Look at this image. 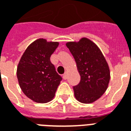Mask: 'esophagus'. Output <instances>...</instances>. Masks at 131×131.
<instances>
[{"mask_svg": "<svg viewBox=\"0 0 131 131\" xmlns=\"http://www.w3.org/2000/svg\"><path fill=\"white\" fill-rule=\"evenodd\" d=\"M67 77H68V72H65L64 74L63 75V79H67Z\"/></svg>", "mask_w": 131, "mask_h": 131, "instance_id": "34e87169", "label": "esophagus"}]
</instances>
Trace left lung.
<instances>
[{
  "label": "left lung",
  "instance_id": "8db88e82",
  "mask_svg": "<svg viewBox=\"0 0 131 131\" xmlns=\"http://www.w3.org/2000/svg\"><path fill=\"white\" fill-rule=\"evenodd\" d=\"M77 63L81 76L79 85L74 86V96L83 104L97 100L107 91L110 71L106 59L98 46L87 38L66 43Z\"/></svg>",
  "mask_w": 131,
  "mask_h": 131
}]
</instances>
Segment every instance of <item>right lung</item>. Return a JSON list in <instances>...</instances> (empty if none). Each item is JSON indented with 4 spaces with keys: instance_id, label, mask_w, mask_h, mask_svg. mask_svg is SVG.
<instances>
[{
    "instance_id": "1",
    "label": "right lung",
    "mask_w": 131,
    "mask_h": 131,
    "mask_svg": "<svg viewBox=\"0 0 131 131\" xmlns=\"http://www.w3.org/2000/svg\"><path fill=\"white\" fill-rule=\"evenodd\" d=\"M59 42L38 38L25 50L19 62L17 77L24 94L34 102L46 103L54 98L62 77L55 71L50 56Z\"/></svg>"
}]
</instances>
